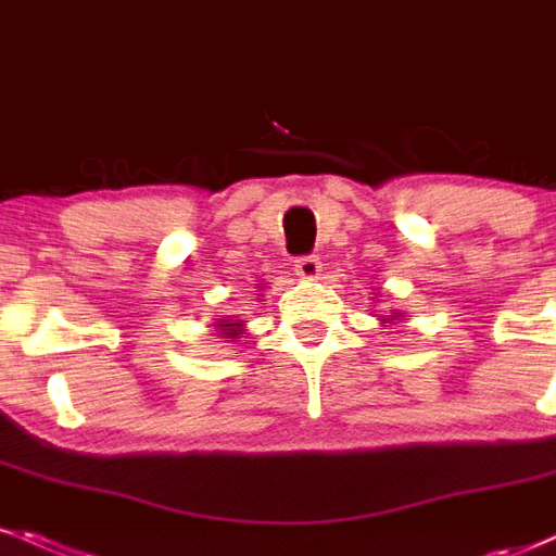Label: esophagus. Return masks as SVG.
<instances>
[{
	"label": "esophagus",
	"instance_id": "1",
	"mask_svg": "<svg viewBox=\"0 0 556 556\" xmlns=\"http://www.w3.org/2000/svg\"><path fill=\"white\" fill-rule=\"evenodd\" d=\"M318 271H321V261H318V256L295 258V274L300 279H316Z\"/></svg>",
	"mask_w": 556,
	"mask_h": 556
}]
</instances>
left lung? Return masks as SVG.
Segmentation results:
<instances>
[{
	"label": "left lung",
	"instance_id": "1",
	"mask_svg": "<svg viewBox=\"0 0 556 556\" xmlns=\"http://www.w3.org/2000/svg\"><path fill=\"white\" fill-rule=\"evenodd\" d=\"M397 318H400V314H394V316H389V318H379V321L381 324H394V321H397Z\"/></svg>",
	"mask_w": 556,
	"mask_h": 556
}]
</instances>
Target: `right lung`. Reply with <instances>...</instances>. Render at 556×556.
Here are the masks:
<instances>
[{
	"label": "right lung",
	"instance_id": "right-lung-1",
	"mask_svg": "<svg viewBox=\"0 0 556 556\" xmlns=\"http://www.w3.org/2000/svg\"><path fill=\"white\" fill-rule=\"evenodd\" d=\"M214 327L219 329V334L227 337V340H238L240 334H245V329H242V321H238V318H219Z\"/></svg>",
	"mask_w": 556,
	"mask_h": 556
}]
</instances>
